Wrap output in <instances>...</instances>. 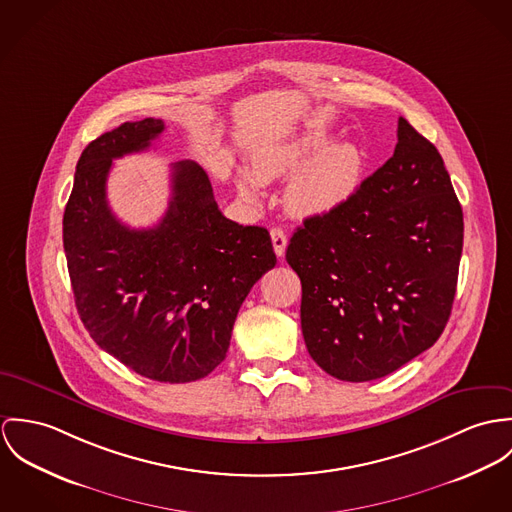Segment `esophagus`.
Instances as JSON below:
<instances>
[{"label": "esophagus", "mask_w": 512, "mask_h": 512, "mask_svg": "<svg viewBox=\"0 0 512 512\" xmlns=\"http://www.w3.org/2000/svg\"><path fill=\"white\" fill-rule=\"evenodd\" d=\"M271 241H273V247H275V253L277 257H284V251H286V231L283 228L271 229Z\"/></svg>", "instance_id": "esophagus-1"}]
</instances>
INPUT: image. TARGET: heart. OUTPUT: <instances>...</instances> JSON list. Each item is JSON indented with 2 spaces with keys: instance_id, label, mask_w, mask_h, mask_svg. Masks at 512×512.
Segmentation results:
<instances>
[{
  "instance_id": "obj_1",
  "label": "heart",
  "mask_w": 512,
  "mask_h": 512,
  "mask_svg": "<svg viewBox=\"0 0 512 512\" xmlns=\"http://www.w3.org/2000/svg\"><path fill=\"white\" fill-rule=\"evenodd\" d=\"M324 119H310L288 135L271 139L251 153L253 174L239 172V190L257 196L259 180L283 178L294 172L284 188V204L300 218L330 214L343 206L361 186L365 155L349 141H338Z\"/></svg>"
}]
</instances>
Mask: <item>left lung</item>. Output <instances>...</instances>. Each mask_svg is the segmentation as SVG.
<instances>
[{
	"mask_svg": "<svg viewBox=\"0 0 512 512\" xmlns=\"http://www.w3.org/2000/svg\"><path fill=\"white\" fill-rule=\"evenodd\" d=\"M393 157L330 214L294 231L310 357L340 381L381 379L442 336L452 314L463 212L438 149L398 119Z\"/></svg>",
	"mask_w": 512,
	"mask_h": 512,
	"instance_id": "1",
	"label": "left lung"
}]
</instances>
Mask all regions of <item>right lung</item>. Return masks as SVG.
Wrapping results in <instances>:
<instances>
[{"label": "right lung", "instance_id": "obj_1", "mask_svg": "<svg viewBox=\"0 0 512 512\" xmlns=\"http://www.w3.org/2000/svg\"><path fill=\"white\" fill-rule=\"evenodd\" d=\"M165 121H125L80 155L62 243L84 328L131 371L161 383L210 375L228 353L237 312L277 263L271 235L228 220L206 171L172 165L171 200L147 229L121 224L106 198L114 159L145 151Z\"/></svg>", "mask_w": 512, "mask_h": 512}]
</instances>
